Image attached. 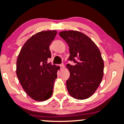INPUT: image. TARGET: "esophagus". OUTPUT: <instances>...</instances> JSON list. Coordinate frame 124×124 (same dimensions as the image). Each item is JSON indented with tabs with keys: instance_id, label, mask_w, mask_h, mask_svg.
Returning <instances> with one entry per match:
<instances>
[{
	"instance_id": "esophagus-1",
	"label": "esophagus",
	"mask_w": 124,
	"mask_h": 124,
	"mask_svg": "<svg viewBox=\"0 0 124 124\" xmlns=\"http://www.w3.org/2000/svg\"><path fill=\"white\" fill-rule=\"evenodd\" d=\"M60 66H61V68L62 69H63L65 67V65H64V64H61V65H60Z\"/></svg>"
}]
</instances>
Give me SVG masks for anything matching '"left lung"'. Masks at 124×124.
Wrapping results in <instances>:
<instances>
[{"label":"left lung","mask_w":124,"mask_h":124,"mask_svg":"<svg viewBox=\"0 0 124 124\" xmlns=\"http://www.w3.org/2000/svg\"><path fill=\"white\" fill-rule=\"evenodd\" d=\"M59 35L69 46V59L77 63L66 65L70 74L66 81L69 93L76 99H87L95 93L104 76L101 52L94 42L80 31H63Z\"/></svg>","instance_id":"left-lung-1"}]
</instances>
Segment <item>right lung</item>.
I'll use <instances>...</instances> for the list:
<instances>
[{
	"label": "right lung",
	"mask_w": 124,
	"mask_h": 124,
	"mask_svg": "<svg viewBox=\"0 0 124 124\" xmlns=\"http://www.w3.org/2000/svg\"><path fill=\"white\" fill-rule=\"evenodd\" d=\"M57 34L56 30L37 32L26 42L16 61V76L27 95L37 101L51 97L58 67L47 61L51 58L49 47Z\"/></svg>",
	"instance_id": "right-lung-1"
}]
</instances>
